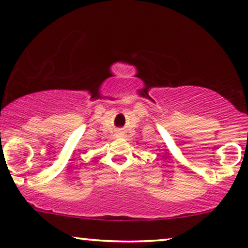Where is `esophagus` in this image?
<instances>
[{
	"label": "esophagus",
	"instance_id": "1",
	"mask_svg": "<svg viewBox=\"0 0 248 248\" xmlns=\"http://www.w3.org/2000/svg\"><path fill=\"white\" fill-rule=\"evenodd\" d=\"M118 135H120V137H122V132H118Z\"/></svg>",
	"mask_w": 248,
	"mask_h": 248
}]
</instances>
